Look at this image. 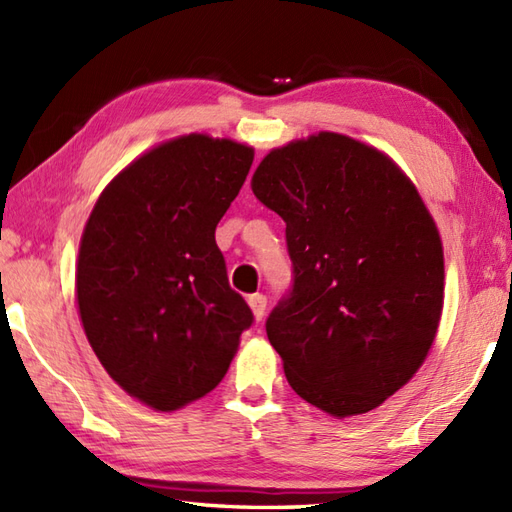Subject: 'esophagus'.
I'll return each mask as SVG.
<instances>
[{
  "label": "esophagus",
  "instance_id": "esophagus-1",
  "mask_svg": "<svg viewBox=\"0 0 512 512\" xmlns=\"http://www.w3.org/2000/svg\"><path fill=\"white\" fill-rule=\"evenodd\" d=\"M266 303H268V299H266V295H262V292H255V295H250V297H248V306H250V310H253V314H255V319H257V321H262V319H264Z\"/></svg>",
  "mask_w": 512,
  "mask_h": 512
}]
</instances>
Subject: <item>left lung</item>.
Wrapping results in <instances>:
<instances>
[{
  "instance_id": "8db88e82",
  "label": "left lung",
  "mask_w": 512,
  "mask_h": 512,
  "mask_svg": "<svg viewBox=\"0 0 512 512\" xmlns=\"http://www.w3.org/2000/svg\"><path fill=\"white\" fill-rule=\"evenodd\" d=\"M250 187L286 222L292 288L266 334L290 387L336 418L383 405L424 363L442 314V242L416 187L334 132L273 149Z\"/></svg>"
}]
</instances>
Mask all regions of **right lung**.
<instances>
[{"mask_svg":"<svg viewBox=\"0 0 512 512\" xmlns=\"http://www.w3.org/2000/svg\"><path fill=\"white\" fill-rule=\"evenodd\" d=\"M253 156L228 138L169 140L118 173L85 224L76 266L85 336L105 372L158 411L220 385L253 325L215 244Z\"/></svg>","mask_w":512,"mask_h":512,"instance_id":"add662e5","label":"right lung"}]
</instances>
